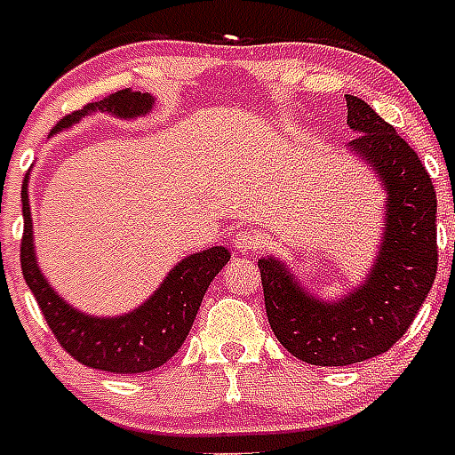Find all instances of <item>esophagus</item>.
I'll return each instance as SVG.
<instances>
[{"label": "esophagus", "instance_id": "1", "mask_svg": "<svg viewBox=\"0 0 455 455\" xmlns=\"http://www.w3.org/2000/svg\"><path fill=\"white\" fill-rule=\"evenodd\" d=\"M235 248L241 250V252H252V250L262 248V235L257 234V231H241V234L235 235Z\"/></svg>", "mask_w": 455, "mask_h": 455}]
</instances>
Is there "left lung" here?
Here are the masks:
<instances>
[{"mask_svg": "<svg viewBox=\"0 0 455 455\" xmlns=\"http://www.w3.org/2000/svg\"><path fill=\"white\" fill-rule=\"evenodd\" d=\"M347 99L354 151L380 177L385 234L366 281L335 302L314 298L276 257L259 259L264 307L278 342L314 366L385 354L413 323L437 276V193L418 153L366 101Z\"/></svg>", "mask_w": 455, "mask_h": 455, "instance_id": "left-lung-1", "label": "left lung"}]
</instances>
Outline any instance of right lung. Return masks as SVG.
<instances>
[{"label": "right lung", "mask_w": 455, "mask_h": 455, "mask_svg": "<svg viewBox=\"0 0 455 455\" xmlns=\"http://www.w3.org/2000/svg\"><path fill=\"white\" fill-rule=\"evenodd\" d=\"M153 108V96L141 92H116L103 101L89 103L73 116L59 120L52 134L68 130L70 124L80 123L92 113H108V116L130 117L146 116ZM23 241H20V269L25 283L37 299L46 323L73 359L89 368L108 371V373H146L163 366L184 345L191 331L193 318L198 314L200 302L212 278L221 267L231 259L227 248H210L196 255L184 257L174 269L167 274L160 288L130 314L123 316H87L66 299L56 295L44 274L39 271L32 248V214L28 200V177L23 181Z\"/></svg>", "instance_id": "add662e5"}]
</instances>
